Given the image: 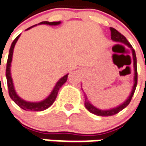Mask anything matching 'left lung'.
<instances>
[{
    "instance_id": "obj_1",
    "label": "left lung",
    "mask_w": 146,
    "mask_h": 146,
    "mask_svg": "<svg viewBox=\"0 0 146 146\" xmlns=\"http://www.w3.org/2000/svg\"><path fill=\"white\" fill-rule=\"evenodd\" d=\"M110 36H111V39L113 40V41H116V42H123L124 44H126L127 46H128L130 48H131V50H132V55H133V60H134V68H135V84H134V87H133L132 91H131V93L130 95L129 98L127 99V100L124 102V104H121V106L116 107V108H113V109L108 110H99L97 108H96L95 107H93L92 104H90L87 99V96L86 95H85V107H86V109L89 110V112H91L92 113H94L97 116H101V117H108V116H113L114 114H117L118 113L121 111L122 110L124 109L125 107H127V105L130 104V102L132 99V96L135 93V91L136 86H137V83H138V72H137V59H136V55H135V51L134 49H132V46L130 44L129 42L127 41V39L125 38L124 36H123L121 33H119L117 29H115L114 28H112L110 27Z\"/></svg>"
}]
</instances>
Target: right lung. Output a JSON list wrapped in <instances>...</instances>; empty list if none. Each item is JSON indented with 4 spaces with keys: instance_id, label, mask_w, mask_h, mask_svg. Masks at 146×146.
<instances>
[{
    "instance_id": "right-lung-1",
    "label": "right lung",
    "mask_w": 146,
    "mask_h": 146,
    "mask_svg": "<svg viewBox=\"0 0 146 146\" xmlns=\"http://www.w3.org/2000/svg\"><path fill=\"white\" fill-rule=\"evenodd\" d=\"M60 22H42L39 23V24H46V25H56L60 24ZM35 25H33L29 28H28L26 30H28L32 27H33ZM20 35H19L18 36L14 39V41L11 43V46L10 50H9V54H8V57H7V66H6V78H7V87H8V93L10 96L11 99L15 103V104L19 106V107H21L22 109L25 110H30V111H42L44 110L47 109L48 107H50L54 104V101L57 98V93L59 91V89L60 87L65 83L66 81L68 79V74L64 75V77L61 78L60 80L58 81L56 84V86L54 87V89H53V91L51 92L50 95L48 97L46 98V100H44L42 102H39V103H30V102H26V101L23 100L21 98L19 97V96L17 95L16 92L15 91L14 89L13 82H12V79L11 77V72H10V68H11V60H12V55H13V50L15 47V45L16 43L17 40L19 39Z\"/></svg>"
}]
</instances>
